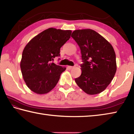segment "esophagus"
Masks as SVG:
<instances>
[{"label": "esophagus", "instance_id": "34e87169", "mask_svg": "<svg viewBox=\"0 0 134 134\" xmlns=\"http://www.w3.org/2000/svg\"><path fill=\"white\" fill-rule=\"evenodd\" d=\"M67 68H68V69H69V70H71V69H74V67H72V66H68Z\"/></svg>", "mask_w": 134, "mask_h": 134}]
</instances>
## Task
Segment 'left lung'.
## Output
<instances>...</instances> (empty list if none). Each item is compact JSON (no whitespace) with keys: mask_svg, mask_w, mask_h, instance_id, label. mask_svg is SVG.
<instances>
[{"mask_svg":"<svg viewBox=\"0 0 134 134\" xmlns=\"http://www.w3.org/2000/svg\"><path fill=\"white\" fill-rule=\"evenodd\" d=\"M71 37L79 46L82 60L81 74L75 79L78 86L88 95L106 90L116 72V53L111 44L91 29L77 30Z\"/></svg>","mask_w":134,"mask_h":134,"instance_id":"obj_1","label":"left lung"}]
</instances>
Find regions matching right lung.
Masks as SVG:
<instances>
[{"instance_id":"obj_1","label":"right lung","mask_w":134,"mask_h":134,"mask_svg":"<svg viewBox=\"0 0 134 134\" xmlns=\"http://www.w3.org/2000/svg\"><path fill=\"white\" fill-rule=\"evenodd\" d=\"M72 31L49 28L39 33L23 50L20 68L23 79L31 91L45 94L55 87L66 68L51 63L60 56V48Z\"/></svg>"}]
</instances>
